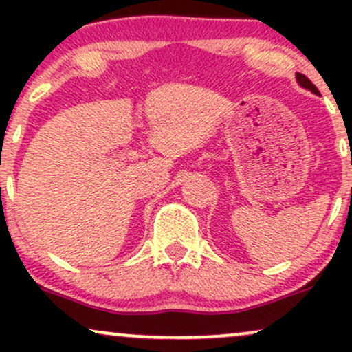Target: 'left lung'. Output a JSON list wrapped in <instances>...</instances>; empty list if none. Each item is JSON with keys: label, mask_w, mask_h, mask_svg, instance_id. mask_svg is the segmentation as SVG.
I'll return each instance as SVG.
<instances>
[{"label": "left lung", "mask_w": 352, "mask_h": 352, "mask_svg": "<svg viewBox=\"0 0 352 352\" xmlns=\"http://www.w3.org/2000/svg\"><path fill=\"white\" fill-rule=\"evenodd\" d=\"M296 79H298V82L301 84L302 87H306V89H309L311 92H314V94H319V91H318V87L314 86L313 82H311V80L306 78L305 74H301V72H296Z\"/></svg>", "instance_id": "8db88e82"}]
</instances>
